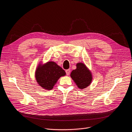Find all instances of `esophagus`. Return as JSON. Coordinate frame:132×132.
<instances>
[{"label":"esophagus","instance_id":"esophagus-1","mask_svg":"<svg viewBox=\"0 0 132 132\" xmlns=\"http://www.w3.org/2000/svg\"><path fill=\"white\" fill-rule=\"evenodd\" d=\"M65 72H66V74H67V75H69L70 74V72H71L70 70H66V71H65Z\"/></svg>","mask_w":132,"mask_h":132}]
</instances>
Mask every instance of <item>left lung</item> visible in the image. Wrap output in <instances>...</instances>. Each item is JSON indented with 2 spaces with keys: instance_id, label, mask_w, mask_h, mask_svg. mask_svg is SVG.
Returning a JSON list of instances; mask_svg holds the SVG:
<instances>
[{
  "instance_id": "8db88e82",
  "label": "left lung",
  "mask_w": 132,
  "mask_h": 132,
  "mask_svg": "<svg viewBox=\"0 0 132 132\" xmlns=\"http://www.w3.org/2000/svg\"><path fill=\"white\" fill-rule=\"evenodd\" d=\"M77 68L71 73V77L79 88L83 89L88 86L92 81V75L83 63L76 64Z\"/></svg>"
}]
</instances>
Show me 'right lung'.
Returning a JSON list of instances; mask_svg holds the SVG:
<instances>
[{
    "instance_id": "1",
    "label": "right lung",
    "mask_w": 132,
    "mask_h": 132,
    "mask_svg": "<svg viewBox=\"0 0 132 132\" xmlns=\"http://www.w3.org/2000/svg\"><path fill=\"white\" fill-rule=\"evenodd\" d=\"M65 74V71L55 62L49 61L38 66L35 76L39 85L44 89L51 90L59 78Z\"/></svg>"
}]
</instances>
